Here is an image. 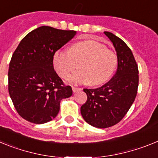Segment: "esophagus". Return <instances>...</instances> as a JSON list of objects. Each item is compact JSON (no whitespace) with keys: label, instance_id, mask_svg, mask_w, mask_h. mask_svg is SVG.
Instances as JSON below:
<instances>
[{"label":"esophagus","instance_id":"obj_1","mask_svg":"<svg viewBox=\"0 0 158 158\" xmlns=\"http://www.w3.org/2000/svg\"><path fill=\"white\" fill-rule=\"evenodd\" d=\"M72 89H73V93H77V92H79L81 90V88H77V87H72Z\"/></svg>","mask_w":158,"mask_h":158}]
</instances>
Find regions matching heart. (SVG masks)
Returning a JSON list of instances; mask_svg holds the SVG:
<instances>
[{
    "mask_svg": "<svg viewBox=\"0 0 158 158\" xmlns=\"http://www.w3.org/2000/svg\"><path fill=\"white\" fill-rule=\"evenodd\" d=\"M54 69L62 77H66L80 63V70L68 77L73 84L98 85L110 79L115 70L118 60L114 51L93 40L77 43L69 51L59 50L53 58Z\"/></svg>",
    "mask_w": 158,
    "mask_h": 158,
    "instance_id": "1",
    "label": "heart"
}]
</instances>
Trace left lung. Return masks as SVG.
Segmentation results:
<instances>
[{"label":"left lung","instance_id":"obj_1","mask_svg":"<svg viewBox=\"0 0 158 158\" xmlns=\"http://www.w3.org/2000/svg\"><path fill=\"white\" fill-rule=\"evenodd\" d=\"M104 33L116 51V73L101 87L84 89L88 98L81 107L84 119L97 128L114 126L125 116L135 101L139 86V69L131 49L111 32Z\"/></svg>","mask_w":158,"mask_h":158}]
</instances>
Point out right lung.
Returning <instances> with one entry per match:
<instances>
[{
	"mask_svg": "<svg viewBox=\"0 0 158 158\" xmlns=\"http://www.w3.org/2000/svg\"><path fill=\"white\" fill-rule=\"evenodd\" d=\"M77 34L75 31L42 26L20 41L8 69V92L18 114L33 123L50 122L59 112L60 102L72 96L54 71L53 58Z\"/></svg>",
	"mask_w": 158,
	"mask_h": 158,
	"instance_id": "1",
	"label": "right lung"
}]
</instances>
